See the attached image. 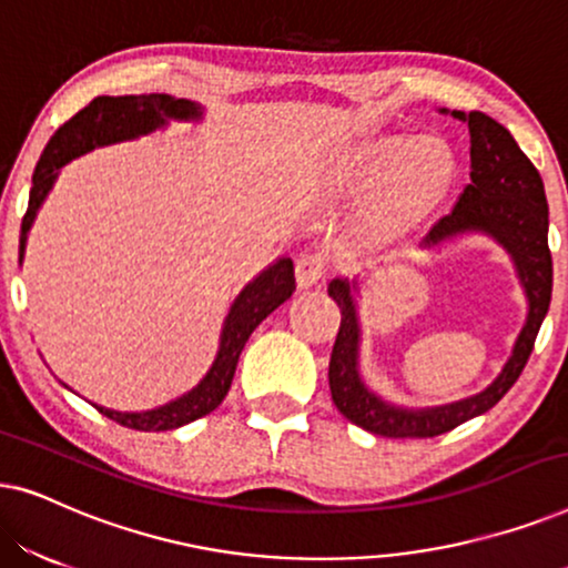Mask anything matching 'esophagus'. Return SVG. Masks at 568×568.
<instances>
[{
  "instance_id": "obj_1",
  "label": "esophagus",
  "mask_w": 568,
  "mask_h": 568,
  "mask_svg": "<svg viewBox=\"0 0 568 568\" xmlns=\"http://www.w3.org/2000/svg\"><path fill=\"white\" fill-rule=\"evenodd\" d=\"M294 274H297V284L302 290L307 286H315L323 282L325 274H328V255L325 253H305L297 258V266H294Z\"/></svg>"
}]
</instances>
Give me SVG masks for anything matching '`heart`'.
Returning a JSON list of instances; mask_svg holds the SVG:
<instances>
[{"label": "heart", "instance_id": "obj_1", "mask_svg": "<svg viewBox=\"0 0 568 568\" xmlns=\"http://www.w3.org/2000/svg\"><path fill=\"white\" fill-rule=\"evenodd\" d=\"M455 175V158L445 142L432 136H387L362 146L348 168L354 189L383 185L375 214L379 222H400L426 212L445 196Z\"/></svg>", "mask_w": 568, "mask_h": 568}]
</instances>
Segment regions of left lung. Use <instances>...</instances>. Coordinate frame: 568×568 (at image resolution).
<instances>
[{"label": "left lung", "instance_id": "obj_1", "mask_svg": "<svg viewBox=\"0 0 568 568\" xmlns=\"http://www.w3.org/2000/svg\"><path fill=\"white\" fill-rule=\"evenodd\" d=\"M455 119L468 121L470 131V183L465 185L453 212L434 222L426 235V243H439L442 237L465 230H484L511 253L519 276L530 300V315L519 333L515 354L494 385L468 400L453 406L406 410L379 400L369 393L356 372V346H359V325L352 302V290L344 278L331 282L328 294L341 307V325L336 344H333L328 383L336 408L348 422L362 426L379 437L393 439H424L453 432L473 416L494 408L509 387L523 375L530 359L540 323L548 313L550 292H554V258L548 247V201L538 168L519 150L515 136L494 121L491 115L453 113Z\"/></svg>", "mask_w": 568, "mask_h": 568}]
</instances>
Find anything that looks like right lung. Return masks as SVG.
<instances>
[{
    "instance_id": "1",
    "label": "right lung",
    "mask_w": 568,
    "mask_h": 568,
    "mask_svg": "<svg viewBox=\"0 0 568 568\" xmlns=\"http://www.w3.org/2000/svg\"><path fill=\"white\" fill-rule=\"evenodd\" d=\"M196 115L199 108L191 100H173L168 95H158V92L154 95L123 98L103 95L92 100L77 115H72L51 136V142L45 144L41 160L36 165L28 212L20 224V258L22 251H26V235L30 224H33V216L38 206H41V201L45 199V193L51 191L53 181H57V170L61 165H67L77 154L90 152L92 146L146 134V131L162 126L165 119H196ZM294 290H297V282H294V263L290 258L276 261L253 284H247L243 294L235 300V305H232L227 323H224L220 354H216L214 367L209 369L204 383L193 387L189 395H183V398L168 403V406L158 410H146V414H119V410H108L100 406L98 410L111 418V422L136 432H168L212 414L230 390L245 341L263 323V317L274 313L282 302L292 297Z\"/></svg>"
}]
</instances>
